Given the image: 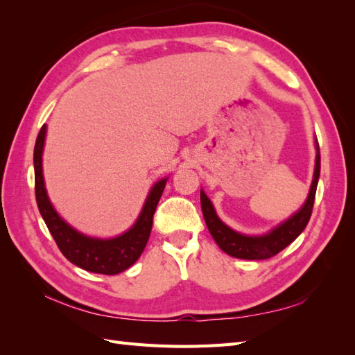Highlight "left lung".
Returning <instances> with one entry per match:
<instances>
[{
  "instance_id": "obj_1",
  "label": "left lung",
  "mask_w": 355,
  "mask_h": 355,
  "mask_svg": "<svg viewBox=\"0 0 355 355\" xmlns=\"http://www.w3.org/2000/svg\"><path fill=\"white\" fill-rule=\"evenodd\" d=\"M314 147H316V162H314L313 180L310 185V191L304 205L299 208L295 214H291L287 220L275 226L269 232L261 235H248L223 223L214 209V205L209 198L200 190V205L205 223L212 239L218 244V248L227 255L241 258V259H267L278 252L286 249L291 241H295L301 232L305 230L306 223L311 217L314 196H316V188L320 175V153L318 138L314 139Z\"/></svg>"
}]
</instances>
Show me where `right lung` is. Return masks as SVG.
<instances>
[{"mask_svg":"<svg viewBox=\"0 0 355 355\" xmlns=\"http://www.w3.org/2000/svg\"><path fill=\"white\" fill-rule=\"evenodd\" d=\"M45 137L46 124H44L42 129L39 130L35 144V193L39 212H41L44 222L51 232L58 248L68 261L92 273L116 275L129 269L143 254L148 237H150L153 214L168 178L159 179L150 188L137 222L128 231L112 239L89 237V235L78 232L76 227L67 223L59 216V212L54 209L49 194H46L42 171Z\"/></svg>","mask_w":355,"mask_h":355,"instance_id":"right-lung-1","label":"right lung"}]
</instances>
